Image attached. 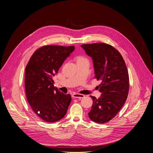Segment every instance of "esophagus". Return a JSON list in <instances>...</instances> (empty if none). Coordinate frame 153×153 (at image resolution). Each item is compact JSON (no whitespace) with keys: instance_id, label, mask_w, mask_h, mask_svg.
<instances>
[{"instance_id":"34e87169","label":"esophagus","mask_w":153,"mask_h":153,"mask_svg":"<svg viewBox=\"0 0 153 153\" xmlns=\"http://www.w3.org/2000/svg\"><path fill=\"white\" fill-rule=\"evenodd\" d=\"M72 97L73 98H77V99H82L84 97V95L81 94H78V93H73L72 95Z\"/></svg>"}]
</instances>
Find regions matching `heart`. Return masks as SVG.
I'll use <instances>...</instances> for the list:
<instances>
[{
    "label": "heart",
    "mask_w": 153,
    "mask_h": 153,
    "mask_svg": "<svg viewBox=\"0 0 153 153\" xmlns=\"http://www.w3.org/2000/svg\"><path fill=\"white\" fill-rule=\"evenodd\" d=\"M85 59L83 56H79L77 58V60H80V59Z\"/></svg>",
    "instance_id": "b5f03b06"
}]
</instances>
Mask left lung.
Returning a JSON list of instances; mask_svg holds the SVG:
<instances>
[{
  "instance_id": "left-lung-1",
  "label": "left lung",
  "mask_w": 153,
  "mask_h": 153,
  "mask_svg": "<svg viewBox=\"0 0 153 153\" xmlns=\"http://www.w3.org/2000/svg\"><path fill=\"white\" fill-rule=\"evenodd\" d=\"M92 57L95 77L101 81V97L93 100L89 117L92 121L105 123L114 118L126 100L129 91V75L121 54L111 45L103 43L82 45Z\"/></svg>"
}]
</instances>
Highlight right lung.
Instances as JSON below:
<instances>
[{
	"instance_id": "right-lung-1",
	"label": "right lung",
	"mask_w": 153,
	"mask_h": 153,
	"mask_svg": "<svg viewBox=\"0 0 153 153\" xmlns=\"http://www.w3.org/2000/svg\"><path fill=\"white\" fill-rule=\"evenodd\" d=\"M74 49V46H43L32 54L26 66L27 99L35 113L46 122L59 121L66 114L71 96L54 87L52 77Z\"/></svg>"
}]
</instances>
